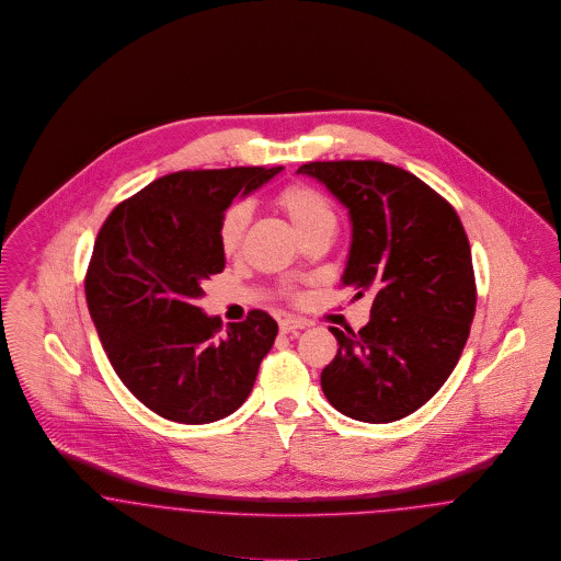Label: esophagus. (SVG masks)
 Instances as JSON below:
<instances>
[{"instance_id": "obj_1", "label": "esophagus", "mask_w": 561, "mask_h": 561, "mask_svg": "<svg viewBox=\"0 0 561 561\" xmlns=\"http://www.w3.org/2000/svg\"><path fill=\"white\" fill-rule=\"evenodd\" d=\"M306 324L308 323L304 319H295V317H283L278 321V327H280L283 333H291V331H297V329H304Z\"/></svg>"}]
</instances>
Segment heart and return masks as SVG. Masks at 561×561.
Returning a JSON list of instances; mask_svg holds the SVG:
<instances>
[{"mask_svg":"<svg viewBox=\"0 0 561 561\" xmlns=\"http://www.w3.org/2000/svg\"><path fill=\"white\" fill-rule=\"evenodd\" d=\"M274 203L291 219L297 232L304 238L310 237L324 226H335V210L331 201L314 185L299 181L289 183L276 194ZM249 221L251 207L247 203H237L221 215L217 238L224 253H237L249 228Z\"/></svg>","mask_w":561,"mask_h":561,"instance_id":"b5f03b06","label":"heart"}]
</instances>
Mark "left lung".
I'll list each match as a JSON object with an SVG mask.
<instances>
[{"mask_svg": "<svg viewBox=\"0 0 561 561\" xmlns=\"http://www.w3.org/2000/svg\"><path fill=\"white\" fill-rule=\"evenodd\" d=\"M297 173L351 210L342 285L374 295L358 333L329 327L340 348L321 374L324 397L360 422L401 420L442 388L469 340L477 287L462 221L422 179L380 160L308 162Z\"/></svg>", "mask_w": 561, "mask_h": 561, "instance_id": "left-lung-1", "label": "left lung"}]
</instances>
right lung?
Instances as JSON below:
<instances>
[{
    "label": "right lung",
    "mask_w": 561,
    "mask_h": 561,
    "mask_svg": "<svg viewBox=\"0 0 561 561\" xmlns=\"http://www.w3.org/2000/svg\"><path fill=\"white\" fill-rule=\"evenodd\" d=\"M283 167L179 171L110 213L94 240L84 289L112 367L151 412L181 422L221 420L247 401L278 333L264 310L221 329L196 297L226 266L219 221Z\"/></svg>",
    "instance_id": "obj_1"
}]
</instances>
